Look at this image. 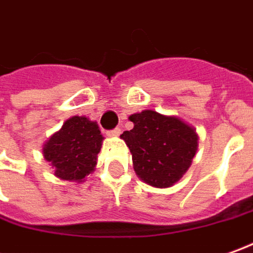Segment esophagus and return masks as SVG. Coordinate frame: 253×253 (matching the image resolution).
Listing matches in <instances>:
<instances>
[{
	"mask_svg": "<svg viewBox=\"0 0 253 253\" xmlns=\"http://www.w3.org/2000/svg\"><path fill=\"white\" fill-rule=\"evenodd\" d=\"M107 135H109V136H120V135H121V129H120V128H116V129L109 130Z\"/></svg>",
	"mask_w": 253,
	"mask_h": 253,
	"instance_id": "esophagus-1",
	"label": "esophagus"
}]
</instances>
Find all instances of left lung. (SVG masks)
Listing matches in <instances>:
<instances>
[{"label":"left lung","mask_w":253,"mask_h":253,"mask_svg":"<svg viewBox=\"0 0 253 253\" xmlns=\"http://www.w3.org/2000/svg\"><path fill=\"white\" fill-rule=\"evenodd\" d=\"M133 128L125 130L133 169L144 183L158 189L170 187L187 172L198 147L193 126L173 116L143 110L129 117Z\"/></svg>","instance_id":"8db88e82"}]
</instances>
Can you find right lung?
<instances>
[{"label":"right lung","mask_w":253,"mask_h":253,"mask_svg":"<svg viewBox=\"0 0 253 253\" xmlns=\"http://www.w3.org/2000/svg\"><path fill=\"white\" fill-rule=\"evenodd\" d=\"M103 139L95 121L74 116L43 144V158L55 168V176L69 182H84L96 167Z\"/></svg>","instance_id":"right-lung-1"}]
</instances>
